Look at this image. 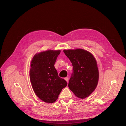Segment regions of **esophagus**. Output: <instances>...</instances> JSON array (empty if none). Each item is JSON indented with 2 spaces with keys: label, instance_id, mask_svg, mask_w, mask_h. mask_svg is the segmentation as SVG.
Listing matches in <instances>:
<instances>
[{
  "label": "esophagus",
  "instance_id": "esophagus-1",
  "mask_svg": "<svg viewBox=\"0 0 126 126\" xmlns=\"http://www.w3.org/2000/svg\"><path fill=\"white\" fill-rule=\"evenodd\" d=\"M64 80L67 82V83H68V82H69V78H67V77H66V78H65Z\"/></svg>",
  "mask_w": 126,
  "mask_h": 126
}]
</instances>
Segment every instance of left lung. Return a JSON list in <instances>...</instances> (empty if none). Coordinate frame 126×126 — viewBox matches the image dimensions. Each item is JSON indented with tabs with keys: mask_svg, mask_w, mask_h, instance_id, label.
<instances>
[{
	"mask_svg": "<svg viewBox=\"0 0 126 126\" xmlns=\"http://www.w3.org/2000/svg\"><path fill=\"white\" fill-rule=\"evenodd\" d=\"M73 66V72L68 86L80 98L88 97L96 89L99 79V72L95 57L83 49L63 50Z\"/></svg>",
	"mask_w": 126,
	"mask_h": 126,
	"instance_id": "obj_1",
	"label": "left lung"
}]
</instances>
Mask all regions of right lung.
<instances>
[{"instance_id":"1","label":"right lung","mask_w":126,"mask_h":126,"mask_svg":"<svg viewBox=\"0 0 126 126\" xmlns=\"http://www.w3.org/2000/svg\"><path fill=\"white\" fill-rule=\"evenodd\" d=\"M61 50H48L36 53L31 63L30 79L36 95L48 103L54 102L67 82L60 78L54 66Z\"/></svg>"}]
</instances>
